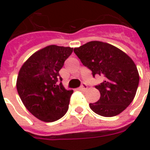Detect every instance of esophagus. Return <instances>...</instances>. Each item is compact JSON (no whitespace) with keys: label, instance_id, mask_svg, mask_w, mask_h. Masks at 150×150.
I'll return each mask as SVG.
<instances>
[{"label":"esophagus","instance_id":"34e87169","mask_svg":"<svg viewBox=\"0 0 150 150\" xmlns=\"http://www.w3.org/2000/svg\"><path fill=\"white\" fill-rule=\"evenodd\" d=\"M80 89H81V90H82V91H85V90H86V89H87V85L86 84L85 82L82 83L81 86H80Z\"/></svg>","mask_w":150,"mask_h":150}]
</instances>
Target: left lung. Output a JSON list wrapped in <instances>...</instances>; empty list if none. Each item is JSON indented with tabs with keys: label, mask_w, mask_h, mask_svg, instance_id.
Segmentation results:
<instances>
[{
	"label": "left lung",
	"mask_w": 150,
	"mask_h": 150,
	"mask_svg": "<svg viewBox=\"0 0 150 150\" xmlns=\"http://www.w3.org/2000/svg\"><path fill=\"white\" fill-rule=\"evenodd\" d=\"M74 53L92 75L101 76L103 82L96 86L100 100L89 103L96 114L114 117L125 110L132 102L139 82L134 61L116 47L100 41H91L75 48Z\"/></svg>",
	"instance_id": "obj_1"
}]
</instances>
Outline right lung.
Returning a JSON list of instances; mask_svg holds the SVG:
<instances>
[{"mask_svg": "<svg viewBox=\"0 0 150 150\" xmlns=\"http://www.w3.org/2000/svg\"><path fill=\"white\" fill-rule=\"evenodd\" d=\"M73 48L50 45L34 53L20 69L18 93L26 109L45 122L58 120L67 113L73 90L62 85L59 71Z\"/></svg>", "mask_w": 150, "mask_h": 150, "instance_id": "right-lung-1", "label": "right lung"}]
</instances>
